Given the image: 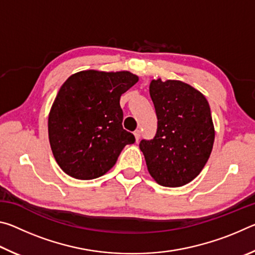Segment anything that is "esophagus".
<instances>
[{
    "instance_id": "esophagus-1",
    "label": "esophagus",
    "mask_w": 255,
    "mask_h": 255,
    "mask_svg": "<svg viewBox=\"0 0 255 255\" xmlns=\"http://www.w3.org/2000/svg\"><path fill=\"white\" fill-rule=\"evenodd\" d=\"M133 135H135V138H136V141H138V140H139V138H140V130H139V129H137V130H135V131H133Z\"/></svg>"
}]
</instances>
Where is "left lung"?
Listing matches in <instances>:
<instances>
[{
	"label": "left lung",
	"mask_w": 255,
	"mask_h": 255,
	"mask_svg": "<svg viewBox=\"0 0 255 255\" xmlns=\"http://www.w3.org/2000/svg\"><path fill=\"white\" fill-rule=\"evenodd\" d=\"M149 94L157 117L153 139H141L149 174L163 187L189 183L204 169L213 149L215 130L209 103L181 81L153 80Z\"/></svg>",
	"instance_id": "obj_1"
}]
</instances>
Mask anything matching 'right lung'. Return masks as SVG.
<instances>
[{
	"instance_id": "add662e5",
	"label": "right lung",
	"mask_w": 255,
	"mask_h": 255,
	"mask_svg": "<svg viewBox=\"0 0 255 255\" xmlns=\"http://www.w3.org/2000/svg\"><path fill=\"white\" fill-rule=\"evenodd\" d=\"M130 72L83 71L59 89L48 119L54 157L72 178L92 180L107 173L135 136L123 128L120 97L136 84Z\"/></svg>"
}]
</instances>
